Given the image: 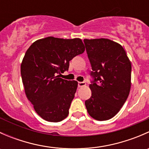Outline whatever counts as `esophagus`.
<instances>
[{"instance_id": "obj_1", "label": "esophagus", "mask_w": 149, "mask_h": 149, "mask_svg": "<svg viewBox=\"0 0 149 149\" xmlns=\"http://www.w3.org/2000/svg\"><path fill=\"white\" fill-rule=\"evenodd\" d=\"M86 85V84L85 82H79V84H78V86H79V87L85 86Z\"/></svg>"}]
</instances>
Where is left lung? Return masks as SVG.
<instances>
[{
	"mask_svg": "<svg viewBox=\"0 0 149 149\" xmlns=\"http://www.w3.org/2000/svg\"><path fill=\"white\" fill-rule=\"evenodd\" d=\"M84 42L94 78L89 84L91 96L85 102L86 107L94 119L107 120L118 114L128 97L131 63L119 43L105 38Z\"/></svg>",
	"mask_w": 149,
	"mask_h": 149,
	"instance_id": "left-lung-1",
	"label": "left lung"
}]
</instances>
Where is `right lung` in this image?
Listing matches in <instances>:
<instances>
[{"label":"right lung","instance_id":"1","mask_svg":"<svg viewBox=\"0 0 149 149\" xmlns=\"http://www.w3.org/2000/svg\"><path fill=\"white\" fill-rule=\"evenodd\" d=\"M84 51L81 39L53 37L37 40L26 50L21 64L22 82L26 97L42 119L58 123L68 115L78 82L58 74L68 70L69 61Z\"/></svg>","mask_w":149,"mask_h":149}]
</instances>
